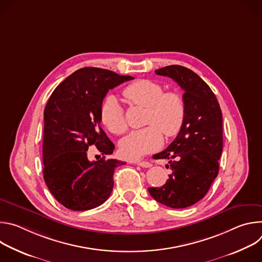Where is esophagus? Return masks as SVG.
<instances>
[{
  "label": "esophagus",
  "instance_id": "esophagus-1",
  "mask_svg": "<svg viewBox=\"0 0 262 262\" xmlns=\"http://www.w3.org/2000/svg\"><path fill=\"white\" fill-rule=\"evenodd\" d=\"M135 164H137L138 166H141L143 168H150L152 166L151 163H149L147 161H137V162H135Z\"/></svg>",
  "mask_w": 262,
  "mask_h": 262
}]
</instances>
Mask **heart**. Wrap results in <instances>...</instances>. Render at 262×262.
I'll return each instance as SVG.
<instances>
[{
    "mask_svg": "<svg viewBox=\"0 0 262 262\" xmlns=\"http://www.w3.org/2000/svg\"><path fill=\"white\" fill-rule=\"evenodd\" d=\"M164 87L150 80H139L127 85L122 94L134 105L146 108L145 128L134 130L123 138L119 150L123 158L136 160L162 146L164 135L176 136L182 128L185 118V103L182 95L176 91H163ZM102 124L115 135H122L127 129L124 110L114 95H107L100 105Z\"/></svg>",
    "mask_w": 262,
    "mask_h": 262,
    "instance_id": "b5f03b06",
    "label": "heart"
}]
</instances>
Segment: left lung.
<instances>
[{"instance_id":"left-lung-1","label":"left lung","mask_w":262,"mask_h":262,"mask_svg":"<svg viewBox=\"0 0 262 262\" xmlns=\"http://www.w3.org/2000/svg\"><path fill=\"white\" fill-rule=\"evenodd\" d=\"M156 73L171 78L184 91L185 118L175 140L154 156L156 160L169 161V179L148 192L168 207L185 208L201 200L217 176L223 151L222 111L209 86L193 70L170 65Z\"/></svg>"}]
</instances>
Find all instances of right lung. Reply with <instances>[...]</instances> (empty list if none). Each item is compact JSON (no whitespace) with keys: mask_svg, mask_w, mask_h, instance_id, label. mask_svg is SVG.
<instances>
[{"mask_svg":"<svg viewBox=\"0 0 262 262\" xmlns=\"http://www.w3.org/2000/svg\"><path fill=\"white\" fill-rule=\"evenodd\" d=\"M135 78L84 67L67 77L45 108L43 178L56 200L82 211L101 205L114 186L117 167L125 164L104 157L90 162L89 146L112 155L115 146L100 127V105L107 91Z\"/></svg>","mask_w":262,"mask_h":262,"instance_id":"obj_1","label":"right lung"}]
</instances>
